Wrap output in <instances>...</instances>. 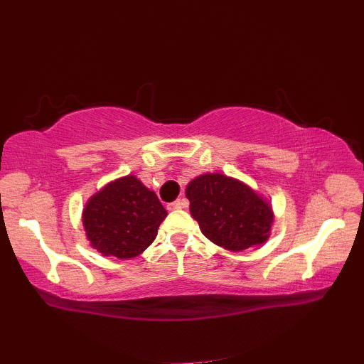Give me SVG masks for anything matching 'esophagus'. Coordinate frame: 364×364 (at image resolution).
Returning <instances> with one entry per match:
<instances>
[{
    "mask_svg": "<svg viewBox=\"0 0 364 364\" xmlns=\"http://www.w3.org/2000/svg\"><path fill=\"white\" fill-rule=\"evenodd\" d=\"M185 200H177V201H174V203H171V204H168V209L169 210H179V209H182V208H185Z\"/></svg>",
    "mask_w": 364,
    "mask_h": 364,
    "instance_id": "obj_1",
    "label": "esophagus"
}]
</instances>
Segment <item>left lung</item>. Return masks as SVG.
Masks as SVG:
<instances>
[{
    "label": "left lung",
    "mask_w": 364,
    "mask_h": 364,
    "mask_svg": "<svg viewBox=\"0 0 364 364\" xmlns=\"http://www.w3.org/2000/svg\"><path fill=\"white\" fill-rule=\"evenodd\" d=\"M185 195L203 235L225 250L241 252L269 239L272 205L242 181L220 173L201 174L190 181Z\"/></svg>",
    "instance_id": "obj_1"
}]
</instances>
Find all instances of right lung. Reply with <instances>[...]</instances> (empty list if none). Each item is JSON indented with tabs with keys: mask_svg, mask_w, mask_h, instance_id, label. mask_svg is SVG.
<instances>
[{
	"mask_svg": "<svg viewBox=\"0 0 364 364\" xmlns=\"http://www.w3.org/2000/svg\"><path fill=\"white\" fill-rule=\"evenodd\" d=\"M166 215L155 191L129 174L88 198L82 225L88 242L101 255L128 259L141 255L155 241Z\"/></svg>",
	"mask_w": 364,
	"mask_h": 364,
	"instance_id": "1",
	"label": "right lung"
}]
</instances>
